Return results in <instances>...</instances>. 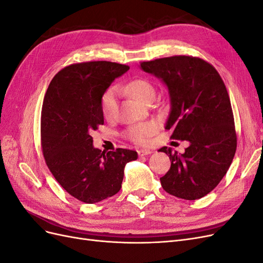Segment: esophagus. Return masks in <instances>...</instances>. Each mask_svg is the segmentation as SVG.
I'll list each match as a JSON object with an SVG mask.
<instances>
[{"label":"esophagus","instance_id":"obj_1","mask_svg":"<svg viewBox=\"0 0 263 263\" xmlns=\"http://www.w3.org/2000/svg\"><path fill=\"white\" fill-rule=\"evenodd\" d=\"M151 154H153V151L149 150V149H141V150L138 151V155H139L140 157L147 156V155H151Z\"/></svg>","mask_w":263,"mask_h":263}]
</instances>
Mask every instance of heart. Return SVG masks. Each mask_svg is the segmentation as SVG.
Listing matches in <instances>:
<instances>
[{"label":"heart","instance_id":"obj_1","mask_svg":"<svg viewBox=\"0 0 263 263\" xmlns=\"http://www.w3.org/2000/svg\"><path fill=\"white\" fill-rule=\"evenodd\" d=\"M133 98L141 103H146L155 98V87L146 79H135L126 86ZM117 91L115 87L108 89L101 99L102 113L106 118H110L116 110ZM156 132V124L147 122L135 125L127 130V136L137 144H146L151 135Z\"/></svg>","mask_w":263,"mask_h":263}]
</instances>
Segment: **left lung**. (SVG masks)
Here are the masks:
<instances>
[{
    "label": "left lung",
    "mask_w": 263,
    "mask_h": 263,
    "mask_svg": "<svg viewBox=\"0 0 263 263\" xmlns=\"http://www.w3.org/2000/svg\"><path fill=\"white\" fill-rule=\"evenodd\" d=\"M168 87L170 113L164 128L171 138L186 140L184 154L162 147L171 166L162 178L165 192L193 201L209 194L224 178L234 159L237 137L226 86L212 65L190 55L140 63Z\"/></svg>",
    "instance_id": "left-lung-1"
}]
</instances>
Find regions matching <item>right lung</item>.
I'll list each match as a JSON object with an SVG mask.
<instances>
[{
  "instance_id": "add662e5",
  "label": "right lung",
  "mask_w": 263,
  "mask_h": 263,
  "mask_svg": "<svg viewBox=\"0 0 263 263\" xmlns=\"http://www.w3.org/2000/svg\"><path fill=\"white\" fill-rule=\"evenodd\" d=\"M128 66L109 61L76 63L53 77L42 108V147L54 179L77 200L94 204L122 187L127 162L136 151H102L91 134L104 124L101 99Z\"/></svg>"
}]
</instances>
